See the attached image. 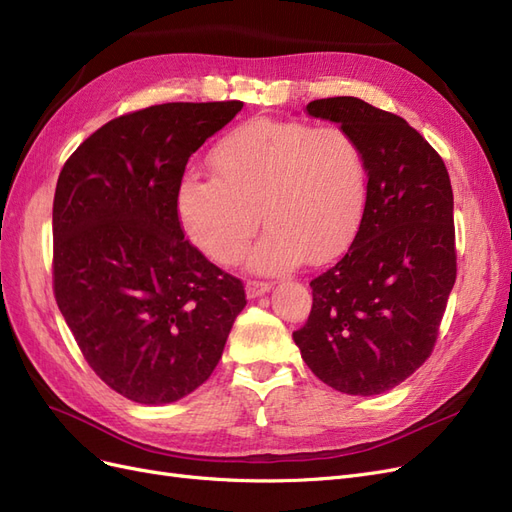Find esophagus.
<instances>
[{"label":"esophagus","mask_w":512,"mask_h":512,"mask_svg":"<svg viewBox=\"0 0 512 512\" xmlns=\"http://www.w3.org/2000/svg\"><path fill=\"white\" fill-rule=\"evenodd\" d=\"M269 290H271V282H265V280H247L245 282V292L250 299H256V297H260V294H265Z\"/></svg>","instance_id":"obj_1"}]
</instances>
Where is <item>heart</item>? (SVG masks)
Here are the masks:
<instances>
[{"label": "heart", "instance_id": "heart-1", "mask_svg": "<svg viewBox=\"0 0 512 512\" xmlns=\"http://www.w3.org/2000/svg\"><path fill=\"white\" fill-rule=\"evenodd\" d=\"M211 168L215 177H183L177 209L194 245L220 265L243 254L260 209L269 228L247 256L256 271L337 254L363 215L365 156L337 123L245 121L215 143Z\"/></svg>", "mask_w": 512, "mask_h": 512}]
</instances>
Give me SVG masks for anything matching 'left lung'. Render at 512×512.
Returning a JSON list of instances; mask_svg holds the SVG:
<instances>
[{"label":"left lung","mask_w":512,"mask_h":512,"mask_svg":"<svg viewBox=\"0 0 512 512\" xmlns=\"http://www.w3.org/2000/svg\"><path fill=\"white\" fill-rule=\"evenodd\" d=\"M305 113L344 126L367 166V198L346 254L312 286L292 333L314 374L348 395H380L433 352L457 277L448 170L406 119L359 98L314 100Z\"/></svg>","instance_id":"left-lung-1"}]
</instances>
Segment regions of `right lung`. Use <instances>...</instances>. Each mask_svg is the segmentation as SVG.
Listing matches in <instances>:
<instances>
[{
    "instance_id": "obj_1",
    "label": "right lung",
    "mask_w": 512,
    "mask_h": 512,
    "mask_svg": "<svg viewBox=\"0 0 512 512\" xmlns=\"http://www.w3.org/2000/svg\"><path fill=\"white\" fill-rule=\"evenodd\" d=\"M241 108L168 102L121 115L59 173L55 301L89 367L136 404H170L198 389L247 303L239 277L183 235L177 209L190 156Z\"/></svg>"
}]
</instances>
